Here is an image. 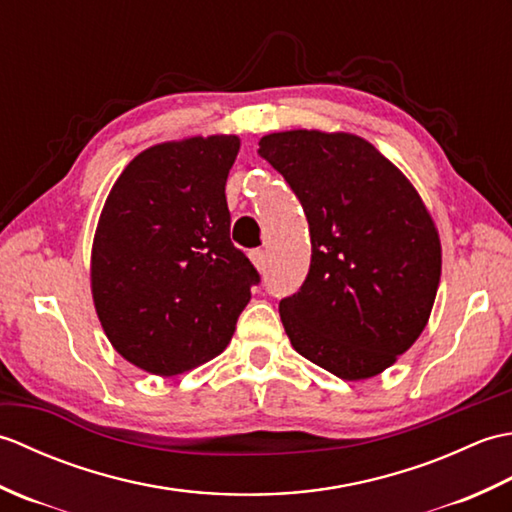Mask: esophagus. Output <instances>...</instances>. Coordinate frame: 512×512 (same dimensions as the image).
<instances>
[{
	"label": "esophagus",
	"instance_id": "esophagus-1",
	"mask_svg": "<svg viewBox=\"0 0 512 512\" xmlns=\"http://www.w3.org/2000/svg\"><path fill=\"white\" fill-rule=\"evenodd\" d=\"M250 262L255 264V268L259 273H266V266H268V257H266V250L257 248V250H250Z\"/></svg>",
	"mask_w": 512,
	"mask_h": 512
}]
</instances>
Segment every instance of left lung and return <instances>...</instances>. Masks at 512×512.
I'll return each mask as SVG.
<instances>
[{"label": "left lung", "instance_id": "1", "mask_svg": "<svg viewBox=\"0 0 512 512\" xmlns=\"http://www.w3.org/2000/svg\"><path fill=\"white\" fill-rule=\"evenodd\" d=\"M299 198L312 259L279 301L292 347L343 380H363L416 343L442 270L438 228L402 171L354 134L292 129L259 140Z\"/></svg>", "mask_w": 512, "mask_h": 512}]
</instances>
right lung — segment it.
Listing matches in <instances>:
<instances>
[{
	"mask_svg": "<svg viewBox=\"0 0 512 512\" xmlns=\"http://www.w3.org/2000/svg\"><path fill=\"white\" fill-rule=\"evenodd\" d=\"M237 136L138 154L107 195L92 244V297L125 361L176 376L226 350L259 273L231 242L226 178Z\"/></svg>",
	"mask_w": 512,
	"mask_h": 512,
	"instance_id": "add662e5",
	"label": "right lung"
}]
</instances>
